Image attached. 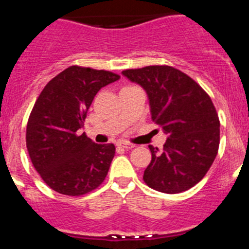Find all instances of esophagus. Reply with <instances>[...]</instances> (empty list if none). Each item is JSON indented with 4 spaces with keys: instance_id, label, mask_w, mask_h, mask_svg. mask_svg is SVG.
Masks as SVG:
<instances>
[{
    "instance_id": "esophagus-1",
    "label": "esophagus",
    "mask_w": 249,
    "mask_h": 249,
    "mask_svg": "<svg viewBox=\"0 0 249 249\" xmlns=\"http://www.w3.org/2000/svg\"><path fill=\"white\" fill-rule=\"evenodd\" d=\"M118 146L122 147V148L124 149H132L135 147V144L129 143V142H118Z\"/></svg>"
}]
</instances>
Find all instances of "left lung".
Returning a JSON list of instances; mask_svg holds the SVG:
<instances>
[{
    "label": "left lung",
    "instance_id": "obj_1",
    "mask_svg": "<svg viewBox=\"0 0 249 249\" xmlns=\"http://www.w3.org/2000/svg\"><path fill=\"white\" fill-rule=\"evenodd\" d=\"M122 74L146 91L152 120L168 136L163 151L149 146L143 181L158 192L181 193L198 183L219 147V120L198 83L171 66L124 70Z\"/></svg>",
    "mask_w": 249,
    "mask_h": 249
}]
</instances>
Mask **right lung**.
Returning a JSON list of instances; mask_svg holds the SVG:
<instances>
[{"mask_svg":"<svg viewBox=\"0 0 249 249\" xmlns=\"http://www.w3.org/2000/svg\"><path fill=\"white\" fill-rule=\"evenodd\" d=\"M117 80L113 72L71 66L39 93L28 118L26 146L36 171L56 192L82 196L105 181L116 147L94 143L80 129L97 92Z\"/></svg>","mask_w":249,"mask_h":249,"instance_id":"right-lung-1","label":"right lung"}]
</instances>
